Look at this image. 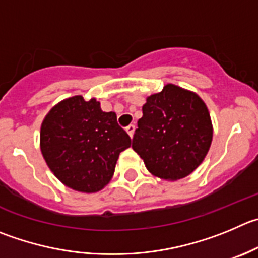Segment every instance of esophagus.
Returning <instances> with one entry per match:
<instances>
[{
  "mask_svg": "<svg viewBox=\"0 0 258 258\" xmlns=\"http://www.w3.org/2000/svg\"><path fill=\"white\" fill-rule=\"evenodd\" d=\"M125 131H126V133L129 134V137H131V138H133L134 131H136V125H129V126H126V129H125Z\"/></svg>",
  "mask_w": 258,
  "mask_h": 258,
  "instance_id": "obj_1",
  "label": "esophagus"
}]
</instances>
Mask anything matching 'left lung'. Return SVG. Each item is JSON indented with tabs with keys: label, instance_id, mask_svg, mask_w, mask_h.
Returning a JSON list of instances; mask_svg holds the SVG:
<instances>
[{
	"label": "left lung",
	"instance_id": "1",
	"mask_svg": "<svg viewBox=\"0 0 258 258\" xmlns=\"http://www.w3.org/2000/svg\"><path fill=\"white\" fill-rule=\"evenodd\" d=\"M132 148L156 177L177 181L204 161L213 141L209 110L200 96L167 83L147 97Z\"/></svg>",
	"mask_w": 258,
	"mask_h": 258
}]
</instances>
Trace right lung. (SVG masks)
<instances>
[{
  "label": "right lung",
  "instance_id": "right-lung-1",
  "mask_svg": "<svg viewBox=\"0 0 258 258\" xmlns=\"http://www.w3.org/2000/svg\"><path fill=\"white\" fill-rule=\"evenodd\" d=\"M132 144L114 111L96 99L68 97L54 105L40 127V151L64 186L80 192L102 190L114 175L119 154Z\"/></svg>",
  "mask_w": 258,
  "mask_h": 258
}]
</instances>
